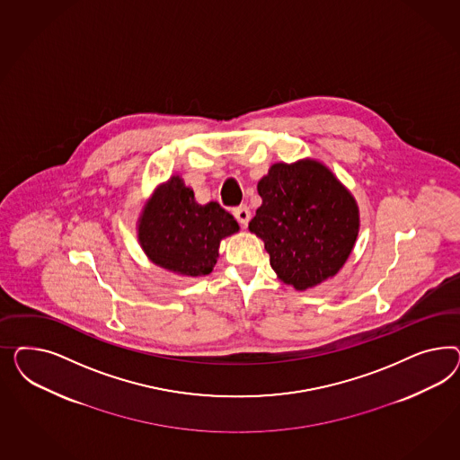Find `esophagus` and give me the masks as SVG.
<instances>
[{
    "label": "esophagus",
    "mask_w": 460,
    "mask_h": 460,
    "mask_svg": "<svg viewBox=\"0 0 460 460\" xmlns=\"http://www.w3.org/2000/svg\"><path fill=\"white\" fill-rule=\"evenodd\" d=\"M233 216L236 217L237 223L241 224L243 227H246L251 219V210L246 206H239L236 209H233Z\"/></svg>",
    "instance_id": "1"
}]
</instances>
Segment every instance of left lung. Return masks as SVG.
<instances>
[{"label": "left lung", "instance_id": "left-lung-1", "mask_svg": "<svg viewBox=\"0 0 460 460\" xmlns=\"http://www.w3.org/2000/svg\"><path fill=\"white\" fill-rule=\"evenodd\" d=\"M263 204L250 231L265 241L270 265L296 290L334 277L356 243L352 195L319 162L277 164L258 183Z\"/></svg>", "mask_w": 460, "mask_h": 460}]
</instances>
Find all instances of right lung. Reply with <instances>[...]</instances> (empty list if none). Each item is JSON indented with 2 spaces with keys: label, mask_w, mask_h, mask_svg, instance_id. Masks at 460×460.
Segmentation results:
<instances>
[{
  "label": "right lung",
  "mask_w": 460,
  "mask_h": 460,
  "mask_svg": "<svg viewBox=\"0 0 460 460\" xmlns=\"http://www.w3.org/2000/svg\"><path fill=\"white\" fill-rule=\"evenodd\" d=\"M239 229L217 202L197 204L194 192L173 177L155 192L139 221V243L150 260L185 277L212 271L221 239Z\"/></svg>",
  "instance_id": "right-lung-1"
}]
</instances>
